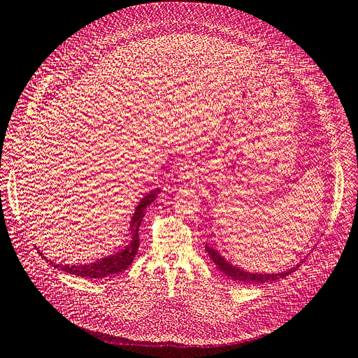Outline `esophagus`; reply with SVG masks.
I'll list each match as a JSON object with an SVG mask.
<instances>
[{
    "instance_id": "obj_1",
    "label": "esophagus",
    "mask_w": 358,
    "mask_h": 358,
    "mask_svg": "<svg viewBox=\"0 0 358 358\" xmlns=\"http://www.w3.org/2000/svg\"><path fill=\"white\" fill-rule=\"evenodd\" d=\"M197 177H199V173H197V169H196L193 165L184 164V165L180 168L178 181H181V182H184V184H189V182L196 181Z\"/></svg>"
}]
</instances>
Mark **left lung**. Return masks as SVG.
<instances>
[{
  "label": "left lung",
  "mask_w": 358,
  "mask_h": 358,
  "mask_svg": "<svg viewBox=\"0 0 358 358\" xmlns=\"http://www.w3.org/2000/svg\"><path fill=\"white\" fill-rule=\"evenodd\" d=\"M206 252L209 255V257L213 260L215 265L220 268V271L227 275L228 278L234 279V281H240V282H247V284H259V282H271V281H276V279H281L287 275H289L291 272H294L295 269H297L300 266L299 262L297 265H294L292 268L287 269V271H282V272H278V273H257V272H247L236 265H232V263H229L222 255L221 252H217L216 248L210 247L208 243L205 245Z\"/></svg>",
  "instance_id": "obj_1"
}]
</instances>
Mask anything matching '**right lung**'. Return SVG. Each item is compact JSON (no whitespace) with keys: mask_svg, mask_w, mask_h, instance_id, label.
Listing matches in <instances>:
<instances>
[{"mask_svg":"<svg viewBox=\"0 0 358 358\" xmlns=\"http://www.w3.org/2000/svg\"><path fill=\"white\" fill-rule=\"evenodd\" d=\"M161 193V189L157 187L150 190L149 193H146L145 197H142V200L138 201L134 213L130 220V243L121 248L120 252L114 253V255H108L105 257H101L95 262H89L85 263V265H61V263H54L52 260H48V257H45L41 253V256H43V259L46 262H50V265H52L54 268L76 275V276H83V278H93V279H102L105 276H111L114 273H120L122 271H126L131 263L133 259L138 250V244H141V240H138V228H141V224L143 221V216L146 213V209L149 208V205L152 201L158 197V194Z\"/></svg>","mask_w":358,"mask_h":358,"instance_id":"right-lung-1","label":"right lung"}]
</instances>
